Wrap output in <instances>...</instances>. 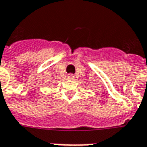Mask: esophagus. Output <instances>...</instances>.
<instances>
[{
	"label": "esophagus",
	"instance_id": "34e87169",
	"mask_svg": "<svg viewBox=\"0 0 147 147\" xmlns=\"http://www.w3.org/2000/svg\"><path fill=\"white\" fill-rule=\"evenodd\" d=\"M68 78H69V79H74V76L73 75V74H69L68 75Z\"/></svg>",
	"mask_w": 147,
	"mask_h": 147
}]
</instances>
